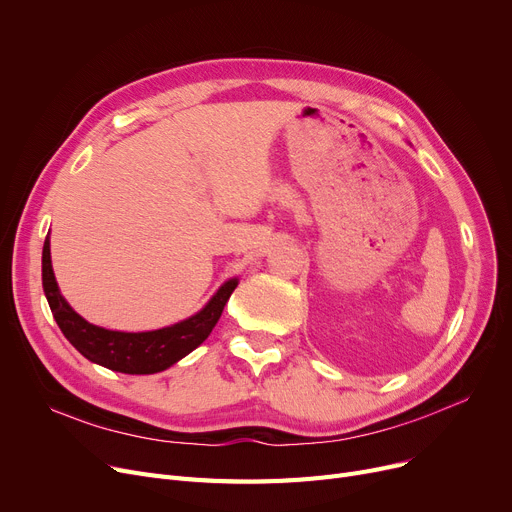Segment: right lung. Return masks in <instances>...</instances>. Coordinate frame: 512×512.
Here are the masks:
<instances>
[{"label":"right lung","instance_id":"add662e5","mask_svg":"<svg viewBox=\"0 0 512 512\" xmlns=\"http://www.w3.org/2000/svg\"><path fill=\"white\" fill-rule=\"evenodd\" d=\"M236 286L238 278H230L218 288V292L213 294L199 313L178 321L174 326L151 332L105 330L89 324L62 297L51 267L49 236L43 245V290L53 319L58 321L62 334L80 355L101 367L120 373H157L172 367L188 353H193L201 342H205L215 324H218L224 305L228 303Z\"/></svg>","mask_w":512,"mask_h":512}]
</instances>
